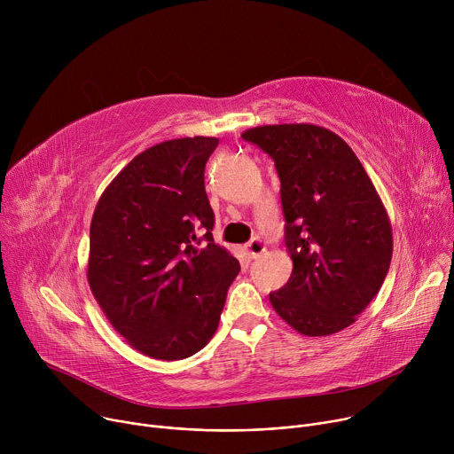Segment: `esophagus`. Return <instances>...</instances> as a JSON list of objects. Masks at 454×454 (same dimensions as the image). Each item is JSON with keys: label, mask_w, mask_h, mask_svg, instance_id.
Wrapping results in <instances>:
<instances>
[{"label": "esophagus", "mask_w": 454, "mask_h": 454, "mask_svg": "<svg viewBox=\"0 0 454 454\" xmlns=\"http://www.w3.org/2000/svg\"><path fill=\"white\" fill-rule=\"evenodd\" d=\"M264 251H266V244L261 239H251L246 244V253L249 258H258Z\"/></svg>", "instance_id": "34e87169"}]
</instances>
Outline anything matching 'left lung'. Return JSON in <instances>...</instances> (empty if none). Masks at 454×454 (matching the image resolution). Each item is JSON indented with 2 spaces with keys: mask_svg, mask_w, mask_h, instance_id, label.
Listing matches in <instances>:
<instances>
[{
  "mask_svg": "<svg viewBox=\"0 0 454 454\" xmlns=\"http://www.w3.org/2000/svg\"><path fill=\"white\" fill-rule=\"evenodd\" d=\"M246 142L275 160L293 261L270 294L277 314L303 336H331L356 321L390 270L392 224L379 193L343 138L314 123L247 129Z\"/></svg>",
  "mask_w": 454,
  "mask_h": 454,
  "instance_id": "obj_1",
  "label": "left lung"
}]
</instances>
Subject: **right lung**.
<instances>
[{
  "label": "right lung",
  "instance_id": "right-lung-1",
  "mask_svg": "<svg viewBox=\"0 0 454 454\" xmlns=\"http://www.w3.org/2000/svg\"><path fill=\"white\" fill-rule=\"evenodd\" d=\"M219 140H167L129 161L100 196L90 228L88 282L114 331L163 361L215 334L237 258L214 242L205 165Z\"/></svg>",
  "mask_w": 454,
  "mask_h": 454
}]
</instances>
